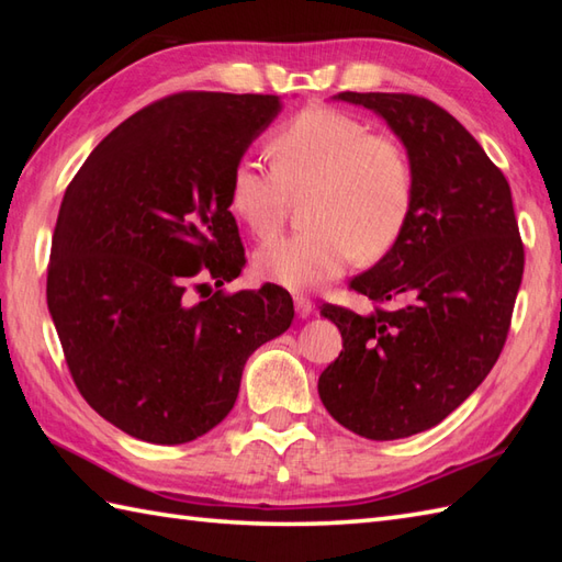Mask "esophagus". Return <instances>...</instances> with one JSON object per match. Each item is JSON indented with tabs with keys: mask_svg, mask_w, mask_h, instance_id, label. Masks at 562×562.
I'll use <instances>...</instances> for the list:
<instances>
[{
	"mask_svg": "<svg viewBox=\"0 0 562 562\" xmlns=\"http://www.w3.org/2000/svg\"><path fill=\"white\" fill-rule=\"evenodd\" d=\"M294 308H296V316L308 318L314 312V302L308 300V296H294Z\"/></svg>",
	"mask_w": 562,
	"mask_h": 562,
	"instance_id": "34e87169",
	"label": "esophagus"
}]
</instances>
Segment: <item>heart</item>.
I'll list each match as a JSON object with an SVG mask.
<instances>
[{"instance_id":"1","label":"heart","mask_w":562,"mask_h":562,"mask_svg":"<svg viewBox=\"0 0 562 562\" xmlns=\"http://www.w3.org/2000/svg\"><path fill=\"white\" fill-rule=\"evenodd\" d=\"M272 171L238 161L229 178V207L246 229L270 238L288 220L290 200L304 195L296 236L260 246V280L294 292L336 280L355 254L372 262L401 241L415 202L408 151L389 135L372 133L357 115L314 105L270 135Z\"/></svg>"}]
</instances>
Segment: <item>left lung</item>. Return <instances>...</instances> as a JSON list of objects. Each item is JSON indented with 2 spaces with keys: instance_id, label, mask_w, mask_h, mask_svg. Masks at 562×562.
Instances as JSON below:
<instances>
[{
  "instance_id": "1",
  "label": "left lung",
  "mask_w": 562,
  "mask_h": 562,
  "mask_svg": "<svg viewBox=\"0 0 562 562\" xmlns=\"http://www.w3.org/2000/svg\"><path fill=\"white\" fill-rule=\"evenodd\" d=\"M408 149L415 202L401 241L350 290L369 316L324 304L342 350L318 396L355 435L411 437L457 411L505 348L524 274V244L505 173L457 117L415 93H357ZM389 301L402 306L386 310Z\"/></svg>"
}]
</instances>
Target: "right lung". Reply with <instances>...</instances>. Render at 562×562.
Masks as SVG:
<instances>
[{
	"label": "right lung",
	"instance_id": "add662e5",
	"mask_svg": "<svg viewBox=\"0 0 562 562\" xmlns=\"http://www.w3.org/2000/svg\"><path fill=\"white\" fill-rule=\"evenodd\" d=\"M278 111L270 93H173L117 125L67 186L47 308L83 401L130 437L210 432L248 357L292 324L278 284L222 290L246 266L229 178Z\"/></svg>",
	"mask_w": 562,
	"mask_h": 562
}]
</instances>
